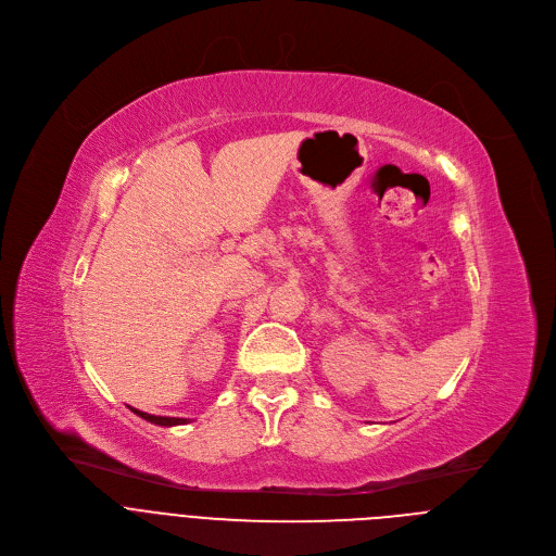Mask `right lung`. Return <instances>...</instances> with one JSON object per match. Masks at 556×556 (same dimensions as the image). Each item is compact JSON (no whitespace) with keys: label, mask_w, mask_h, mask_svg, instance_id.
I'll return each mask as SVG.
<instances>
[{"label":"right lung","mask_w":556,"mask_h":556,"mask_svg":"<svg viewBox=\"0 0 556 556\" xmlns=\"http://www.w3.org/2000/svg\"><path fill=\"white\" fill-rule=\"evenodd\" d=\"M135 415H139L141 419L150 421V424H157V426H177V424H186L188 419H177V417H155V415H148V413H141V410H135L130 408Z\"/></svg>","instance_id":"add662e5"}]
</instances>
